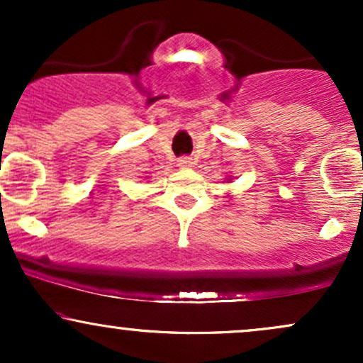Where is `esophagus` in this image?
<instances>
[{"label": "esophagus", "instance_id": "esophagus-1", "mask_svg": "<svg viewBox=\"0 0 363 363\" xmlns=\"http://www.w3.org/2000/svg\"><path fill=\"white\" fill-rule=\"evenodd\" d=\"M177 165L181 169H189V167H193L194 162H193V158H191V157H181L177 160Z\"/></svg>", "mask_w": 363, "mask_h": 363}]
</instances>
